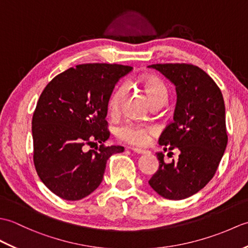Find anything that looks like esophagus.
Returning <instances> with one entry per match:
<instances>
[{
    "instance_id": "obj_1",
    "label": "esophagus",
    "mask_w": 248,
    "mask_h": 248,
    "mask_svg": "<svg viewBox=\"0 0 248 248\" xmlns=\"http://www.w3.org/2000/svg\"><path fill=\"white\" fill-rule=\"evenodd\" d=\"M131 150L134 151L135 154L138 155H144V154H147V150H144V149H140V148H136V147H131Z\"/></svg>"
}]
</instances>
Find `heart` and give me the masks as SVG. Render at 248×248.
I'll return each instance as SVG.
<instances>
[{"mask_svg": "<svg viewBox=\"0 0 248 248\" xmlns=\"http://www.w3.org/2000/svg\"><path fill=\"white\" fill-rule=\"evenodd\" d=\"M140 85L146 93L152 107L156 104H164L168 97V91L160 78L155 76H146L140 80ZM125 97V87L120 85L110 94L108 101V108L110 114H117ZM155 132V128L150 124L136 123H124L117 128V136L125 143L144 146L148 141L149 136Z\"/></svg>", "mask_w": 248, "mask_h": 248, "instance_id": "1", "label": "heart"}]
</instances>
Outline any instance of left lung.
I'll use <instances>...</instances> for the list:
<instances>
[{"instance_id": "8db88e82", "label": "left lung", "mask_w": 248, "mask_h": 248, "mask_svg": "<svg viewBox=\"0 0 248 248\" xmlns=\"http://www.w3.org/2000/svg\"><path fill=\"white\" fill-rule=\"evenodd\" d=\"M176 86L172 123L163 131L159 144L180 151L177 162H164L156 152L159 170L149 180L162 197L180 200L196 194L217 171L227 146L225 103L222 92L210 76L189 64H155Z\"/></svg>"}]
</instances>
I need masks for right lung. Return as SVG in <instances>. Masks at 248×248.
<instances>
[{
    "label": "right lung",
    "instance_id": "right-lung-1",
    "mask_svg": "<svg viewBox=\"0 0 248 248\" xmlns=\"http://www.w3.org/2000/svg\"><path fill=\"white\" fill-rule=\"evenodd\" d=\"M133 68L83 64L60 73L41 93L31 120L34 164L40 180L65 200L88 196L102 182L110 155L123 146L109 138L108 101L116 83ZM99 142L96 151L85 146Z\"/></svg>",
    "mask_w": 248,
    "mask_h": 248
}]
</instances>
